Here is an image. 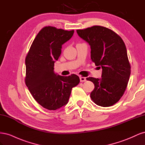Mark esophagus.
I'll use <instances>...</instances> for the list:
<instances>
[{
  "mask_svg": "<svg viewBox=\"0 0 145 145\" xmlns=\"http://www.w3.org/2000/svg\"><path fill=\"white\" fill-rule=\"evenodd\" d=\"M80 80L81 82H85L86 80V77H82L80 76Z\"/></svg>",
  "mask_w": 145,
  "mask_h": 145,
  "instance_id": "1",
  "label": "esophagus"
}]
</instances>
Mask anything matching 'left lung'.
I'll return each instance as SVG.
<instances>
[{"label": "left lung", "instance_id": "8db88e82", "mask_svg": "<svg viewBox=\"0 0 145 145\" xmlns=\"http://www.w3.org/2000/svg\"><path fill=\"white\" fill-rule=\"evenodd\" d=\"M77 33L91 46V59L102 68V78H86L93 82L92 100L103 107L116 103L123 95L131 74V65L125 43L112 30L93 26Z\"/></svg>", "mask_w": 145, "mask_h": 145}]
</instances>
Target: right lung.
<instances>
[{
  "mask_svg": "<svg viewBox=\"0 0 145 145\" xmlns=\"http://www.w3.org/2000/svg\"><path fill=\"white\" fill-rule=\"evenodd\" d=\"M74 32L51 26L43 28L26 56V85L35 100L48 110H56L67 104L72 88L80 82L76 74L62 76L54 72L62 45Z\"/></svg>",
  "mask_w": 145,
  "mask_h": 145,
  "instance_id": "1",
  "label": "right lung"
}]
</instances>
